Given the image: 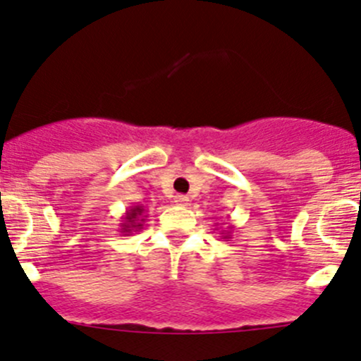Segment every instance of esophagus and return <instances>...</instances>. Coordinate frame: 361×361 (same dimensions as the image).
Masks as SVG:
<instances>
[{"label":"esophagus","mask_w":361,"mask_h":361,"mask_svg":"<svg viewBox=\"0 0 361 361\" xmlns=\"http://www.w3.org/2000/svg\"><path fill=\"white\" fill-rule=\"evenodd\" d=\"M174 204L176 206H188V197L187 195H174Z\"/></svg>","instance_id":"esophagus-1"}]
</instances>
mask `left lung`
Instances as JSON below:
<instances>
[{
    "label": "left lung",
    "mask_w": 361,
    "mask_h": 361,
    "mask_svg": "<svg viewBox=\"0 0 361 361\" xmlns=\"http://www.w3.org/2000/svg\"><path fill=\"white\" fill-rule=\"evenodd\" d=\"M232 231H234V225H228L227 231H221V234H225L224 239H231V232Z\"/></svg>",
    "instance_id": "obj_1"
}]
</instances>
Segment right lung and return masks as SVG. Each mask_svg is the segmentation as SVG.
<instances>
[{
  "instance_id": "right-lung-1",
  "label": "right lung",
  "mask_w": 361,
  "mask_h": 361,
  "mask_svg": "<svg viewBox=\"0 0 361 361\" xmlns=\"http://www.w3.org/2000/svg\"><path fill=\"white\" fill-rule=\"evenodd\" d=\"M147 211H145L143 206H130L129 209L126 211L122 218V224H120V232L123 235H130V232H136L143 228V221L147 218Z\"/></svg>"
}]
</instances>
